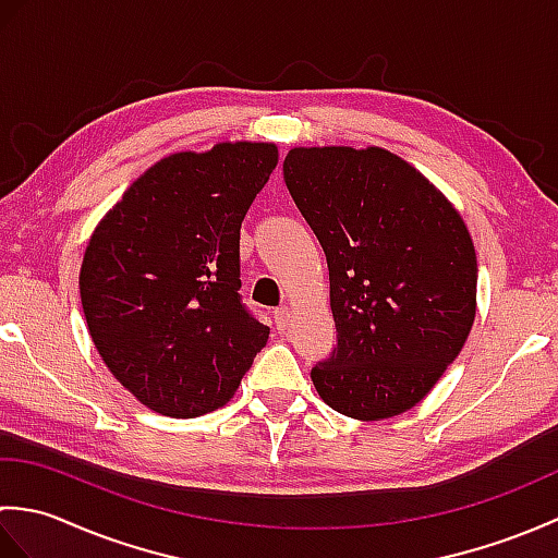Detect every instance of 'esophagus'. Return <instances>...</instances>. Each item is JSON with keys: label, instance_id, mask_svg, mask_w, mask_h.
<instances>
[{"label": "esophagus", "instance_id": "34e87169", "mask_svg": "<svg viewBox=\"0 0 558 558\" xmlns=\"http://www.w3.org/2000/svg\"><path fill=\"white\" fill-rule=\"evenodd\" d=\"M272 322H276V328L280 330V333H286L292 324V312L288 310V306H278V310L272 312Z\"/></svg>", "mask_w": 558, "mask_h": 558}]
</instances>
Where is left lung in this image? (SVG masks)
I'll use <instances>...</instances> for the list:
<instances>
[{
    "label": "left lung",
    "instance_id": "obj_1",
    "mask_svg": "<svg viewBox=\"0 0 558 558\" xmlns=\"http://www.w3.org/2000/svg\"><path fill=\"white\" fill-rule=\"evenodd\" d=\"M290 196L328 260L338 348L312 369L326 405L386 420L417 405L465 345L477 256L453 204L384 148H292Z\"/></svg>",
    "mask_w": 558,
    "mask_h": 558
}]
</instances>
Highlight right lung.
Returning a JSON list of instances; mask_svg holds the SVG:
<instances>
[{
	"label": "right lung",
	"instance_id": "1",
	"mask_svg": "<svg viewBox=\"0 0 558 558\" xmlns=\"http://www.w3.org/2000/svg\"><path fill=\"white\" fill-rule=\"evenodd\" d=\"M278 165L272 144H216L153 165L100 220L78 288L102 362L177 420L222 408L270 328L240 298V228Z\"/></svg>",
	"mask_w": 558,
	"mask_h": 558
}]
</instances>
